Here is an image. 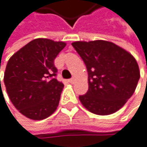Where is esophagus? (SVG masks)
Returning <instances> with one entry per match:
<instances>
[{
    "label": "esophagus",
    "instance_id": "esophagus-1",
    "mask_svg": "<svg viewBox=\"0 0 147 147\" xmlns=\"http://www.w3.org/2000/svg\"><path fill=\"white\" fill-rule=\"evenodd\" d=\"M68 82H69V84H74V83L76 82V78H72L69 79V80H68Z\"/></svg>",
    "mask_w": 147,
    "mask_h": 147
}]
</instances>
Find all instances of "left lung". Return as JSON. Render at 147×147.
<instances>
[{
    "instance_id": "obj_1",
    "label": "left lung",
    "mask_w": 147,
    "mask_h": 147,
    "mask_svg": "<svg viewBox=\"0 0 147 147\" xmlns=\"http://www.w3.org/2000/svg\"><path fill=\"white\" fill-rule=\"evenodd\" d=\"M88 70L89 90L79 96L89 111L99 115L119 110L133 96L140 79L135 58L115 44L105 40L71 44Z\"/></svg>"
}]
</instances>
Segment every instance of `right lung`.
Instances as JSON below:
<instances>
[{"label":"right lung","instance_id":"1","mask_svg":"<svg viewBox=\"0 0 147 147\" xmlns=\"http://www.w3.org/2000/svg\"><path fill=\"white\" fill-rule=\"evenodd\" d=\"M65 45L61 41L36 38L8 60L6 90L13 106L27 118L44 120L58 106L63 84L56 79L54 60Z\"/></svg>","mask_w":147,"mask_h":147}]
</instances>
